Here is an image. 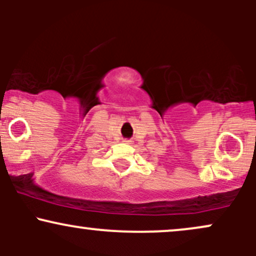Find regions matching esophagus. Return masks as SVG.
<instances>
[{"label":"esophagus","mask_w":256,"mask_h":256,"mask_svg":"<svg viewBox=\"0 0 256 256\" xmlns=\"http://www.w3.org/2000/svg\"><path fill=\"white\" fill-rule=\"evenodd\" d=\"M124 142H125V143H128V144H130V143L132 142V140H125Z\"/></svg>","instance_id":"1"}]
</instances>
